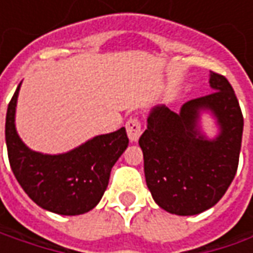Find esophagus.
Segmentation results:
<instances>
[{
  "instance_id": "1",
  "label": "esophagus",
  "mask_w": 253,
  "mask_h": 253,
  "mask_svg": "<svg viewBox=\"0 0 253 253\" xmlns=\"http://www.w3.org/2000/svg\"><path fill=\"white\" fill-rule=\"evenodd\" d=\"M126 133L131 142H138L142 133V124L138 118H129L126 121Z\"/></svg>"
}]
</instances>
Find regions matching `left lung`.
Here are the masks:
<instances>
[{"instance_id": "obj_1", "label": "left lung", "mask_w": 253, "mask_h": 253, "mask_svg": "<svg viewBox=\"0 0 253 253\" xmlns=\"http://www.w3.org/2000/svg\"><path fill=\"white\" fill-rule=\"evenodd\" d=\"M214 91L184 102L179 112L155 107L139 138L148 189L161 209L176 215H196L211 209L228 190L238 169L244 117L229 82L211 72ZM217 118L220 135L199 133V111Z\"/></svg>"}]
</instances>
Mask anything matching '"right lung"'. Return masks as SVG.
I'll return each instance as SVG.
<instances>
[{
  "mask_svg": "<svg viewBox=\"0 0 253 253\" xmlns=\"http://www.w3.org/2000/svg\"><path fill=\"white\" fill-rule=\"evenodd\" d=\"M18 85L6 110L5 141L15 177L42 209L60 215H80L92 210L108 186L115 162L128 148L125 128L98 135L62 155L31 151L15 129Z\"/></svg>",
  "mask_w": 253,
  "mask_h": 253,
  "instance_id": "right-lung-1",
  "label": "right lung"
}]
</instances>
